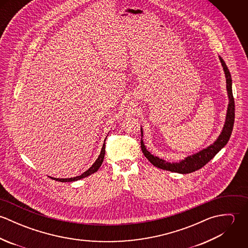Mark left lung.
<instances>
[{
	"mask_svg": "<svg viewBox=\"0 0 248 248\" xmlns=\"http://www.w3.org/2000/svg\"><path fill=\"white\" fill-rule=\"evenodd\" d=\"M219 61L221 63L222 69L225 74L226 78V91H227V95H228V107H227V111H226V116H225V122L222 128V131L220 135L217 137L216 141L214 142L208 147L204 148L203 150L192 155L186 156L184 159H181L179 162H167L164 159H161L157 156H155L152 155L147 149L146 146L144 145V142L142 140L143 137V131L141 129V150L144 154V155L147 157V159L155 167L160 168L162 170L166 171H171L175 173H179V174H189L192 172H195L202 167H203L206 163H208L213 157L227 144L229 140L232 131H233V126H234V120H235V103H234V98H233V93H232V79H231V74L230 71L228 70L225 62L223 59L218 56Z\"/></svg>",
	"mask_w": 248,
	"mask_h": 248,
	"instance_id": "obj_1",
	"label": "left lung"
}]
</instances>
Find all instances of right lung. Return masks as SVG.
<instances>
[{"mask_svg":"<svg viewBox=\"0 0 248 248\" xmlns=\"http://www.w3.org/2000/svg\"><path fill=\"white\" fill-rule=\"evenodd\" d=\"M104 156H105V143H103V146H102L100 155H99V156L97 157V159L95 160V162H94L86 172H84V173L81 174L80 176L70 177V178H56V177H51V178H53L54 180L61 181V182H71V181H76V180H78V179H81V178H84V177H88V176H91L92 174L97 172V170L100 168V166L102 165V162H103V160H104Z\"/></svg>","mask_w":248,"mask_h":248,"instance_id":"right-lung-1","label":"right lung"}]
</instances>
